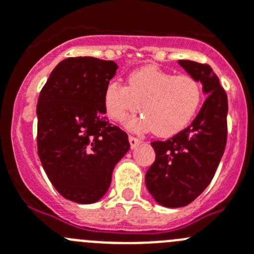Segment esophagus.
<instances>
[{
    "instance_id": "1",
    "label": "esophagus",
    "mask_w": 254,
    "mask_h": 254,
    "mask_svg": "<svg viewBox=\"0 0 254 254\" xmlns=\"http://www.w3.org/2000/svg\"><path fill=\"white\" fill-rule=\"evenodd\" d=\"M129 141H130V145H131V148H135L138 144L141 143V139L138 138V136L129 135Z\"/></svg>"
}]
</instances>
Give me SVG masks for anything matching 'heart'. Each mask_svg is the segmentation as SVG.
<instances>
[{
	"label": "heart",
	"instance_id": "obj_1",
	"mask_svg": "<svg viewBox=\"0 0 254 254\" xmlns=\"http://www.w3.org/2000/svg\"><path fill=\"white\" fill-rule=\"evenodd\" d=\"M202 87L190 74H173L154 65L127 77V86L113 81L104 92L105 113L116 123L127 122L140 109L143 116L129 123L130 129H154L162 136L181 131L197 113Z\"/></svg>",
	"mask_w": 254,
	"mask_h": 254
}]
</instances>
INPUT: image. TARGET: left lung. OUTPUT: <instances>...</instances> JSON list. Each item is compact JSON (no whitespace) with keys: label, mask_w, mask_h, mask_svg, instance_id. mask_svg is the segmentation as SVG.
<instances>
[{"label":"left lung","mask_w":254,"mask_h":254,"mask_svg":"<svg viewBox=\"0 0 254 254\" xmlns=\"http://www.w3.org/2000/svg\"><path fill=\"white\" fill-rule=\"evenodd\" d=\"M204 86L207 97L191 125L167 140L152 141L155 159L145 185L157 202L181 207L202 193L215 175L228 138V96L209 64L178 61Z\"/></svg>","instance_id":"obj_1"}]
</instances>
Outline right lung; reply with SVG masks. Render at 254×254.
I'll list each match as a JSON object with an SVG mask.
<instances>
[{"label": "right lung", "instance_id": "right-lung-1", "mask_svg": "<svg viewBox=\"0 0 254 254\" xmlns=\"http://www.w3.org/2000/svg\"><path fill=\"white\" fill-rule=\"evenodd\" d=\"M116 69L113 61L70 57L39 95V158L57 191L78 204L105 195L114 167L130 148L127 132L105 116L104 92Z\"/></svg>", "mask_w": 254, "mask_h": 254}]
</instances>
